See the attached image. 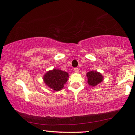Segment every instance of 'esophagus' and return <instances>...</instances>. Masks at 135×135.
Segmentation results:
<instances>
[{"instance_id":"esophagus-1","label":"esophagus","mask_w":135,"mask_h":135,"mask_svg":"<svg viewBox=\"0 0 135 135\" xmlns=\"http://www.w3.org/2000/svg\"><path fill=\"white\" fill-rule=\"evenodd\" d=\"M74 69V72H75V73H78L79 72V69H78V68H75Z\"/></svg>"}]
</instances>
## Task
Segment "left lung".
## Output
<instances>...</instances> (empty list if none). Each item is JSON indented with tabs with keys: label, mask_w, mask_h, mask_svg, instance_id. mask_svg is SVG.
Returning a JSON list of instances; mask_svg holds the SVG:
<instances>
[{
	"label": "left lung",
	"mask_w": 135,
	"mask_h": 135,
	"mask_svg": "<svg viewBox=\"0 0 135 135\" xmlns=\"http://www.w3.org/2000/svg\"><path fill=\"white\" fill-rule=\"evenodd\" d=\"M87 77L88 78L87 83L91 86H95L103 80L102 74L96 71L89 72L87 74Z\"/></svg>",
	"instance_id": "left-lung-1"
}]
</instances>
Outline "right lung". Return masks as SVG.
<instances>
[{"instance_id":"right-lung-1","label":"right lung","mask_w":135,"mask_h":135,"mask_svg":"<svg viewBox=\"0 0 135 135\" xmlns=\"http://www.w3.org/2000/svg\"><path fill=\"white\" fill-rule=\"evenodd\" d=\"M68 77L69 75L66 72L55 69L46 73L43 79L47 86L54 90L59 91L64 87V84L67 82Z\"/></svg>"}]
</instances>
